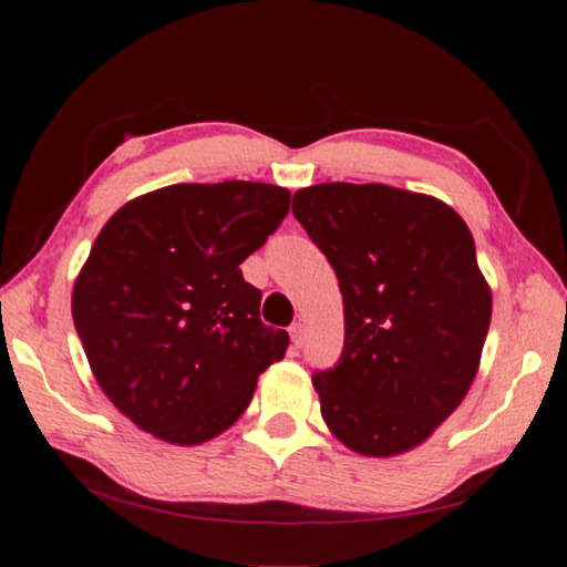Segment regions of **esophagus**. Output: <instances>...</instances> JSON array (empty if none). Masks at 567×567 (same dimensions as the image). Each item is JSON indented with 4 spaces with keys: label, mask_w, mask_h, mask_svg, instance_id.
I'll return each instance as SVG.
<instances>
[{
    "label": "esophagus",
    "mask_w": 567,
    "mask_h": 567,
    "mask_svg": "<svg viewBox=\"0 0 567 567\" xmlns=\"http://www.w3.org/2000/svg\"><path fill=\"white\" fill-rule=\"evenodd\" d=\"M290 338H292L295 348H302V342H305V324L302 322L290 324Z\"/></svg>",
    "instance_id": "1"
}]
</instances>
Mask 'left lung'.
<instances>
[{
  "label": "left lung",
  "instance_id": "left-lung-1",
  "mask_svg": "<svg viewBox=\"0 0 567 567\" xmlns=\"http://www.w3.org/2000/svg\"><path fill=\"white\" fill-rule=\"evenodd\" d=\"M292 215L328 257L344 344L312 372L322 420L354 453L388 457L435 433L475 380L493 297L453 207L388 185L295 192Z\"/></svg>",
  "mask_w": 567,
  "mask_h": 567
}]
</instances>
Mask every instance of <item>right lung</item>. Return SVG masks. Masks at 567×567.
Instances as JSON below:
<instances>
[{"label":"right lung","instance_id":"1","mask_svg":"<svg viewBox=\"0 0 567 567\" xmlns=\"http://www.w3.org/2000/svg\"><path fill=\"white\" fill-rule=\"evenodd\" d=\"M290 213L262 182L172 185L124 205L72 292L94 378L134 425L175 445L227 430L290 334L260 320L239 265Z\"/></svg>","mask_w":567,"mask_h":567}]
</instances>
